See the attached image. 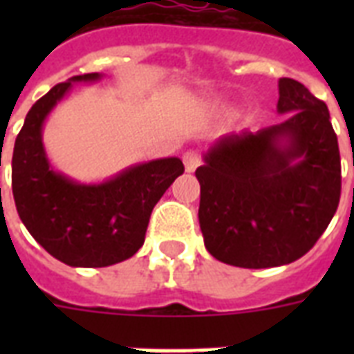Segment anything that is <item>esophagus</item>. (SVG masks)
Segmentation results:
<instances>
[{
	"mask_svg": "<svg viewBox=\"0 0 354 354\" xmlns=\"http://www.w3.org/2000/svg\"><path fill=\"white\" fill-rule=\"evenodd\" d=\"M202 160H200V156L196 152H185L183 154V165H185V171L187 172H194L200 167Z\"/></svg>",
	"mask_w": 354,
	"mask_h": 354,
	"instance_id": "1",
	"label": "esophagus"
}]
</instances>
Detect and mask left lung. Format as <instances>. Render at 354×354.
Returning a JSON list of instances; mask_svg holds the SVG:
<instances>
[{"label":"left lung","instance_id":"1","mask_svg":"<svg viewBox=\"0 0 354 354\" xmlns=\"http://www.w3.org/2000/svg\"><path fill=\"white\" fill-rule=\"evenodd\" d=\"M268 128L222 136L204 152L200 230L205 250L241 268L294 263L335 216L342 191L338 139L327 104L294 79H279Z\"/></svg>","mask_w":354,"mask_h":354}]
</instances>
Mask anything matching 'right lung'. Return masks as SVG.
Returning a JSON list of instances; mask_svg holds the SVG:
<instances>
[{
	"label": "right lung",
	"instance_id": "obj_1",
	"mask_svg": "<svg viewBox=\"0 0 354 354\" xmlns=\"http://www.w3.org/2000/svg\"><path fill=\"white\" fill-rule=\"evenodd\" d=\"M102 73L77 75L36 101L19 130L12 154V194L18 215L53 257L75 268L127 261L143 246L150 213L183 174L180 158L136 163L102 182H79L51 165L44 124L73 84L99 82Z\"/></svg>",
	"mask_w": 354,
	"mask_h": 354
}]
</instances>
